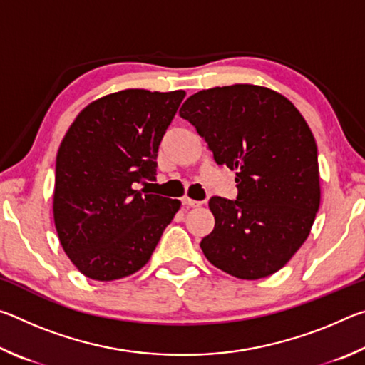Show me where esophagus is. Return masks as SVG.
I'll use <instances>...</instances> for the list:
<instances>
[{
  "label": "esophagus",
  "mask_w": 365,
  "mask_h": 365,
  "mask_svg": "<svg viewBox=\"0 0 365 365\" xmlns=\"http://www.w3.org/2000/svg\"><path fill=\"white\" fill-rule=\"evenodd\" d=\"M182 205L185 207H200V206H202V202L201 201L190 200V197H182Z\"/></svg>",
  "instance_id": "1"
}]
</instances>
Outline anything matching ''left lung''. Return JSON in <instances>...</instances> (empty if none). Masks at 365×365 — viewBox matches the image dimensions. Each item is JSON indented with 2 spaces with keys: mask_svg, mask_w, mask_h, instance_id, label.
<instances>
[{
  "mask_svg": "<svg viewBox=\"0 0 365 365\" xmlns=\"http://www.w3.org/2000/svg\"><path fill=\"white\" fill-rule=\"evenodd\" d=\"M180 117L215 163L237 170V200H209L206 259L242 280L275 274L307 240L320 205L317 145L304 117L279 91L251 83L197 91Z\"/></svg>",
  "mask_w": 365,
  "mask_h": 365,
  "instance_id": "left-lung-1",
  "label": "left lung"
}]
</instances>
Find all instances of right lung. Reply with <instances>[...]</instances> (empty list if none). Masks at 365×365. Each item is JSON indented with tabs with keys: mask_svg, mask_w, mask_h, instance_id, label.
I'll use <instances>...</instances> for the list:
<instances>
[{
	"mask_svg": "<svg viewBox=\"0 0 365 365\" xmlns=\"http://www.w3.org/2000/svg\"><path fill=\"white\" fill-rule=\"evenodd\" d=\"M183 90L128 88L80 110L56 156L53 217L59 243L85 277L113 282L150 261L182 202L141 193Z\"/></svg>",
	"mask_w": 365,
	"mask_h": 365,
	"instance_id": "add662e5",
	"label": "right lung"
}]
</instances>
